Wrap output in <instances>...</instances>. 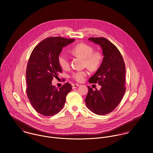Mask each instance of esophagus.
I'll use <instances>...</instances> for the list:
<instances>
[{
	"label": "esophagus",
	"mask_w": 153,
	"mask_h": 153,
	"mask_svg": "<svg viewBox=\"0 0 153 153\" xmlns=\"http://www.w3.org/2000/svg\"><path fill=\"white\" fill-rule=\"evenodd\" d=\"M78 86H79V84H73V85H72V88H73V89H75V88H76V87H78Z\"/></svg>",
	"instance_id": "1"
}]
</instances>
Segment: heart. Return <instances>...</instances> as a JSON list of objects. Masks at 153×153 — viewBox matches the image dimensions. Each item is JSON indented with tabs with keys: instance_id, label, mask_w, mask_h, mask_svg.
Returning a JSON list of instances; mask_svg holds the SVG:
<instances>
[{
	"instance_id": "b5f03b06",
	"label": "heart",
	"mask_w": 153,
	"mask_h": 153,
	"mask_svg": "<svg viewBox=\"0 0 153 153\" xmlns=\"http://www.w3.org/2000/svg\"><path fill=\"white\" fill-rule=\"evenodd\" d=\"M72 53L84 59V65L91 71H97L101 65L103 55L100 51H94L93 48L88 44H77L72 49ZM58 62L63 69L69 66V59L65 52H61L58 56ZM88 75L86 71H76L72 74V78L76 81L81 82L84 81Z\"/></svg>"
}]
</instances>
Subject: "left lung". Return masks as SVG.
<instances>
[{
	"mask_svg": "<svg viewBox=\"0 0 153 153\" xmlns=\"http://www.w3.org/2000/svg\"><path fill=\"white\" fill-rule=\"evenodd\" d=\"M102 49L103 60L89 82L98 83L101 88L93 90L88 86L85 100L88 109L97 115H106L115 109L122 100L126 92V66L118 48L105 38H89Z\"/></svg>",
	"mask_w": 153,
	"mask_h": 153,
	"instance_id": "8db88e82",
	"label": "left lung"
}]
</instances>
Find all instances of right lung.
I'll return each mask as SVG.
<instances>
[{
	"label": "right lung",
	"instance_id": "1",
	"mask_svg": "<svg viewBox=\"0 0 153 153\" xmlns=\"http://www.w3.org/2000/svg\"><path fill=\"white\" fill-rule=\"evenodd\" d=\"M74 41L59 36L47 38L30 54L26 71V94L32 107L42 115L52 116L59 112L72 89L68 82L57 89L52 85V81L62 72L58 56L63 47Z\"/></svg>",
	"mask_w": 153,
	"mask_h": 153
}]
</instances>
